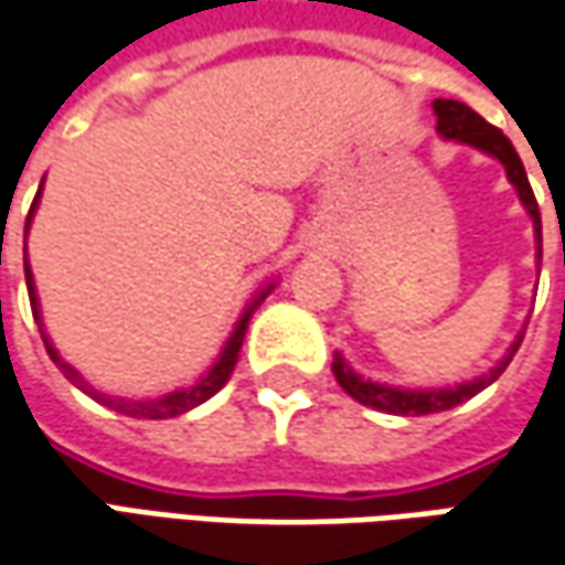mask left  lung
<instances>
[{"instance_id":"8db88e82","label":"left lung","mask_w":565,"mask_h":565,"mask_svg":"<svg viewBox=\"0 0 565 565\" xmlns=\"http://www.w3.org/2000/svg\"><path fill=\"white\" fill-rule=\"evenodd\" d=\"M433 113H436V132L446 138V141H458V145H468V148H478L480 154L487 158L500 160L505 167V177L509 183L515 185L519 192V202L522 209L531 214V224H534V236H537V258H541V211H537V199L531 192V183H527L525 167H522V158L515 154L512 141L497 129L490 126L483 116L471 110L468 104L461 100H433ZM525 334V331H522ZM522 334L509 344V351L503 354V360L483 373V376H475L468 382H458V385H443V388H398V385H385V382L363 380L360 373H354L348 366V360L341 354H334V363H331V373L338 385L366 407H376V411H385V414H398V417H420V414H439V411H449V407L461 405L468 398H475L478 392H483L490 382H497L503 376V370L509 366V360L515 356L519 344H522Z\"/></svg>"}]
</instances>
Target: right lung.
<instances>
[{"label": "right lung", "instance_id": "obj_1", "mask_svg": "<svg viewBox=\"0 0 565 565\" xmlns=\"http://www.w3.org/2000/svg\"><path fill=\"white\" fill-rule=\"evenodd\" d=\"M43 189V185H40ZM40 202V192L38 199H34V205H31V214H28V224H24V239H28V231H31V221H34V211H38ZM24 278H28V297H31V309H34V319H38L40 334H43V344H46V354L50 360L60 366L62 373H65V380L75 382L85 395H90L94 402H100V405H107L110 411H119V414H126V417H136V420H167V417H180L185 411H192V407L205 405L214 392H221L227 380H231V373H234L236 360H239V348H243V338H246V326H249V316L256 312V307L275 290V281L265 284L262 290H258L256 297H253V303L243 309V316H239V322L231 331V338H227V344L221 348V354L217 360L211 363V370L205 376H199V382H192V385H183V388H173V392H163V395H154V398H122V395H107V392H97L90 382L72 366V363H65L60 356V351L53 348V341H50V334L43 331V316H40V300H38V287H34V271H31V265L24 262Z\"/></svg>", "mask_w": 565, "mask_h": 565}]
</instances>
